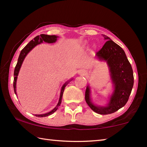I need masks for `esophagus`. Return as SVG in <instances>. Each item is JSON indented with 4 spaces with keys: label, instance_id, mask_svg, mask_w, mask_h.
Here are the masks:
<instances>
[{
    "label": "esophagus",
    "instance_id": "1",
    "mask_svg": "<svg viewBox=\"0 0 147 147\" xmlns=\"http://www.w3.org/2000/svg\"><path fill=\"white\" fill-rule=\"evenodd\" d=\"M86 71L85 70H84V69H82V70H80L78 71V73L80 74H86Z\"/></svg>",
    "mask_w": 147,
    "mask_h": 147
}]
</instances>
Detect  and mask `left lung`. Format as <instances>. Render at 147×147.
<instances>
[{"instance_id":"left-lung-1","label":"left lung","mask_w":147,"mask_h":147,"mask_svg":"<svg viewBox=\"0 0 147 147\" xmlns=\"http://www.w3.org/2000/svg\"><path fill=\"white\" fill-rule=\"evenodd\" d=\"M103 37L107 41L96 53V56L99 60L105 61L108 64L114 90L106 106H98L92 103L89 86L86 90L85 99L94 112L108 115L123 108L128 102L134 86V75L131 64L123 49L106 35Z\"/></svg>"}]
</instances>
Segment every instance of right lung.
<instances>
[{"instance_id": "obj_1", "label": "right lung", "mask_w": 147, "mask_h": 147, "mask_svg": "<svg viewBox=\"0 0 147 147\" xmlns=\"http://www.w3.org/2000/svg\"><path fill=\"white\" fill-rule=\"evenodd\" d=\"M58 37L55 36V35H53V36H49V35H46V34H41L40 36H36V38H34L32 40H31L29 43L26 45L24 47V49L22 50L21 53L19 54V58H18V61H17V65L16 66V68H15L14 70V80H13V89H14V92L16 94H17V92H16V83H17V76H18L19 72L20 71V69H21V67L22 65V63L24 61V58L26 56L27 54H28V53L31 50L34 48L36 45H38V44H40L43 42H45V43H55V42L57 41V38ZM70 81V80H69ZM69 81L66 82L65 83L63 86H62L61 89V92H60V96H59V99L58 101V103L57 104V106L54 108L53 110H51L50 112H48L47 113L45 114H41V115H35L36 117H47L49 116L51 114H53V113L55 112V111L58 109V107L60 106L61 102V98H62V96H63V93L64 91L65 88V86L67 85L69 83Z\"/></svg>"}]
</instances>
